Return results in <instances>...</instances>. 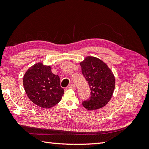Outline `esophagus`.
Wrapping results in <instances>:
<instances>
[{
  "mask_svg": "<svg viewBox=\"0 0 149 149\" xmlns=\"http://www.w3.org/2000/svg\"><path fill=\"white\" fill-rule=\"evenodd\" d=\"M68 88H70V89H72V90H75V86L74 84H70L69 86H68Z\"/></svg>",
  "mask_w": 149,
  "mask_h": 149,
  "instance_id": "1",
  "label": "esophagus"
}]
</instances>
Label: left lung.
Instances as JSON below:
<instances>
[{
	"label": "left lung",
	"instance_id": "8db88e82",
	"mask_svg": "<svg viewBox=\"0 0 149 149\" xmlns=\"http://www.w3.org/2000/svg\"><path fill=\"white\" fill-rule=\"evenodd\" d=\"M80 65L82 74L91 90L89 99L83 100L82 104L88 110L101 108L113 95L115 86L113 72L106 63L94 57H87Z\"/></svg>",
	"mask_w": 149,
	"mask_h": 149
}]
</instances>
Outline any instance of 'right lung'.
<instances>
[{"label":"right lung","instance_id":"add662e5","mask_svg":"<svg viewBox=\"0 0 149 149\" xmlns=\"http://www.w3.org/2000/svg\"><path fill=\"white\" fill-rule=\"evenodd\" d=\"M23 84L29 99L46 109L59 103L64 93L58 75L52 74L50 66L41 63L32 66L26 72Z\"/></svg>","mask_w":149,"mask_h":149}]
</instances>
